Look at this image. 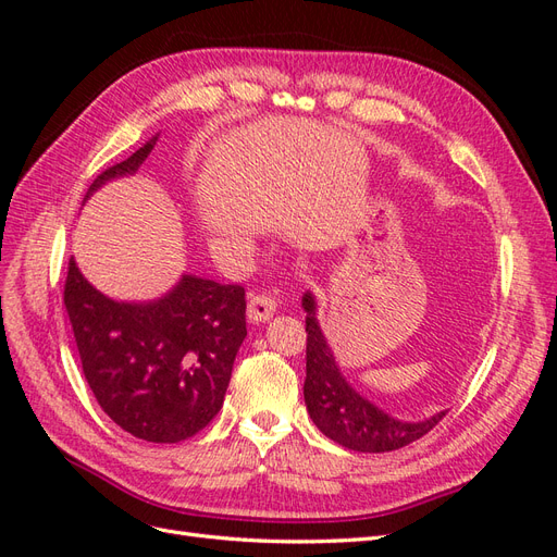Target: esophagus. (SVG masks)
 Listing matches in <instances>:
<instances>
[{
    "mask_svg": "<svg viewBox=\"0 0 557 557\" xmlns=\"http://www.w3.org/2000/svg\"><path fill=\"white\" fill-rule=\"evenodd\" d=\"M276 307L278 305H276V299L272 295L256 293V295H250V299H248L246 315H248L250 323H264V320H269V318L274 315Z\"/></svg>",
    "mask_w": 557,
    "mask_h": 557,
    "instance_id": "34e87169",
    "label": "esophagus"
}]
</instances>
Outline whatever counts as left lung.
Wrapping results in <instances>:
<instances>
[{
	"mask_svg": "<svg viewBox=\"0 0 557 557\" xmlns=\"http://www.w3.org/2000/svg\"><path fill=\"white\" fill-rule=\"evenodd\" d=\"M301 307L307 311V411L315 428L332 442L358 453L397 450L425 436L446 416L442 411L420 423H407L352 391L318 325L315 297L307 293Z\"/></svg>",
	"mask_w": 557,
	"mask_h": 557,
	"instance_id": "1",
	"label": "left lung"
}]
</instances>
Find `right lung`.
<instances>
[{
    "label": "right lung",
    "instance_id": "1",
    "mask_svg": "<svg viewBox=\"0 0 557 557\" xmlns=\"http://www.w3.org/2000/svg\"><path fill=\"white\" fill-rule=\"evenodd\" d=\"M156 141L99 174L86 199L107 181L137 172ZM64 307L95 399L132 436L176 444L221 411L246 336L242 285L185 274L164 297L129 305L92 288L72 258Z\"/></svg>",
    "mask_w": 557,
    "mask_h": 557
}]
</instances>
